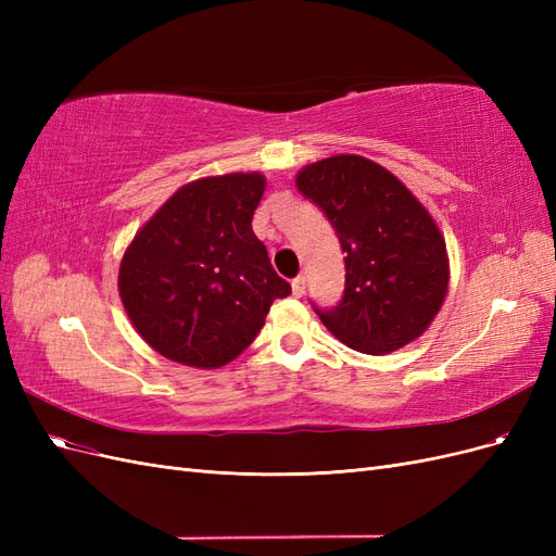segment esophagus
<instances>
[{"mask_svg":"<svg viewBox=\"0 0 556 556\" xmlns=\"http://www.w3.org/2000/svg\"><path fill=\"white\" fill-rule=\"evenodd\" d=\"M292 292H294V296H304L306 294V278L304 276H296L292 280Z\"/></svg>","mask_w":556,"mask_h":556,"instance_id":"esophagus-1","label":"esophagus"}]
</instances>
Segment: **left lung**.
<instances>
[{
	"label": "left lung",
	"mask_w": 556,
	"mask_h": 556,
	"mask_svg": "<svg viewBox=\"0 0 556 556\" xmlns=\"http://www.w3.org/2000/svg\"><path fill=\"white\" fill-rule=\"evenodd\" d=\"M345 252V294L323 325L352 350L387 355L422 336L447 296L445 239L406 185L362 155H331L296 174Z\"/></svg>",
	"instance_id": "1"
}]
</instances>
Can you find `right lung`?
Segmentation results:
<instances>
[{"label": "right lung", "instance_id": "1", "mask_svg": "<svg viewBox=\"0 0 556 556\" xmlns=\"http://www.w3.org/2000/svg\"><path fill=\"white\" fill-rule=\"evenodd\" d=\"M264 188L260 172L192 180L127 245L117 292L162 357L220 368L255 341L274 301L292 292L252 231Z\"/></svg>", "mask_w": 556, "mask_h": 556}]
</instances>
